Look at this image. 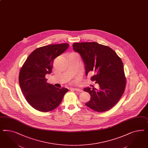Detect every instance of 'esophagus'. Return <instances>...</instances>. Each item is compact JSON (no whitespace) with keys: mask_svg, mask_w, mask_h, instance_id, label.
I'll use <instances>...</instances> for the list:
<instances>
[{"mask_svg":"<svg viewBox=\"0 0 148 148\" xmlns=\"http://www.w3.org/2000/svg\"><path fill=\"white\" fill-rule=\"evenodd\" d=\"M75 91H76L77 92H82V90L80 89H77V88H75V89H73Z\"/></svg>","mask_w":148,"mask_h":148,"instance_id":"esophagus-1","label":"esophagus"}]
</instances>
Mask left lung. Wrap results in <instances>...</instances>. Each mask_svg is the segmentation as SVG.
<instances>
[{"mask_svg": "<svg viewBox=\"0 0 148 148\" xmlns=\"http://www.w3.org/2000/svg\"><path fill=\"white\" fill-rule=\"evenodd\" d=\"M73 49L79 53L85 65L86 75L94 72L91 78L99 90L86 88L91 99L85 105L97 112H105L114 107L124 92L126 78L121 59L112 49L96 42H75Z\"/></svg>", "mask_w": 148, "mask_h": 148, "instance_id": "8db88e82", "label": "left lung"}]
</instances>
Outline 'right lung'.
Instances as JSON below:
<instances>
[{"mask_svg": "<svg viewBox=\"0 0 148 148\" xmlns=\"http://www.w3.org/2000/svg\"><path fill=\"white\" fill-rule=\"evenodd\" d=\"M67 43L40 47L30 54L19 72V82L26 101L36 110L49 112L59 106L68 89H59L47 83L54 59L66 51Z\"/></svg>", "mask_w": 148, "mask_h": 148, "instance_id": "1", "label": "right lung"}]
</instances>
